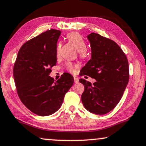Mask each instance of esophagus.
<instances>
[{"instance_id": "obj_1", "label": "esophagus", "mask_w": 146, "mask_h": 146, "mask_svg": "<svg viewBox=\"0 0 146 146\" xmlns=\"http://www.w3.org/2000/svg\"><path fill=\"white\" fill-rule=\"evenodd\" d=\"M74 82H75V83H77L79 82V79H78V77H76V76H74Z\"/></svg>"}]
</instances>
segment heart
Returning a JSON list of instances; mask_svg holds the SVG:
<instances>
[{
  "label": "heart",
  "mask_w": 146,
  "mask_h": 146,
  "mask_svg": "<svg viewBox=\"0 0 146 146\" xmlns=\"http://www.w3.org/2000/svg\"><path fill=\"white\" fill-rule=\"evenodd\" d=\"M67 38L69 42H71L72 44H73L75 46V48L78 50L79 55L81 56V57H84L87 55V43L84 40V38H83V36L81 35L80 34L77 33L73 32L71 33H69L67 35ZM60 48H61V44L59 43L57 46V48H56V54L58 56L59 54ZM66 69H67L68 71L71 72H74V65H73L70 62H68V63H66L65 65Z\"/></svg>",
  "instance_id": "obj_1"
}]
</instances>
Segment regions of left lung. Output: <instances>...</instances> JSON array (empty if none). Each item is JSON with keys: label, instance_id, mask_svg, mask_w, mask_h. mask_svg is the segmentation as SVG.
Here are the masks:
<instances>
[{"label": "left lung", "instance_id": "left-lung-1", "mask_svg": "<svg viewBox=\"0 0 146 146\" xmlns=\"http://www.w3.org/2000/svg\"><path fill=\"white\" fill-rule=\"evenodd\" d=\"M91 58L81 70V75L95 79L91 84L85 79L81 101L85 108L98 115L108 113L118 104L129 81V65L119 46L110 38L94 33L87 35Z\"/></svg>", "mask_w": 146, "mask_h": 146}]
</instances>
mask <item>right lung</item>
Here are the masks:
<instances>
[{
    "label": "right lung",
    "instance_id": "obj_1",
    "mask_svg": "<svg viewBox=\"0 0 146 146\" xmlns=\"http://www.w3.org/2000/svg\"><path fill=\"white\" fill-rule=\"evenodd\" d=\"M61 33L50 29L25 42L13 67L19 98L31 111L40 116L57 111L74 82L69 73L56 81L49 76L50 69L57 63L56 48Z\"/></svg>",
    "mask_w": 146,
    "mask_h": 146
}]
</instances>
